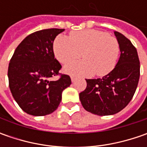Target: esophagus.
<instances>
[{
	"label": "esophagus",
	"instance_id": "34e87169",
	"mask_svg": "<svg viewBox=\"0 0 147 147\" xmlns=\"http://www.w3.org/2000/svg\"><path fill=\"white\" fill-rule=\"evenodd\" d=\"M71 81H72V82H74L76 81V78L74 77H71Z\"/></svg>",
	"mask_w": 147,
	"mask_h": 147
}]
</instances>
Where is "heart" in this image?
Returning a JSON list of instances; mask_svg holds the SVG:
<instances>
[{
  "label": "heart",
  "instance_id": "obj_1",
  "mask_svg": "<svg viewBox=\"0 0 147 147\" xmlns=\"http://www.w3.org/2000/svg\"><path fill=\"white\" fill-rule=\"evenodd\" d=\"M55 58L62 64L78 59L64 67V72L75 77H99L108 74L115 67L119 45L115 37L96 29H88L71 33L69 38L59 35L53 44Z\"/></svg>",
  "mask_w": 147,
  "mask_h": 147
}]
</instances>
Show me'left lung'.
<instances>
[{"mask_svg":"<svg viewBox=\"0 0 147 147\" xmlns=\"http://www.w3.org/2000/svg\"><path fill=\"white\" fill-rule=\"evenodd\" d=\"M120 56L113 70L97 79H86L87 88L79 94L85 110L96 115H112L125 108L138 84L140 62L132 42L115 32Z\"/></svg>","mask_w":147,"mask_h":147,"instance_id":"8db88e82","label":"left lung"}]
</instances>
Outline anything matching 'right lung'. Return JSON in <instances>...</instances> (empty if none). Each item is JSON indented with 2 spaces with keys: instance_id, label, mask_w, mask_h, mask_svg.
Masks as SVG:
<instances>
[{
  "instance_id": "add662e5",
  "label": "right lung",
  "mask_w": 147,
  "mask_h": 147,
  "mask_svg": "<svg viewBox=\"0 0 147 147\" xmlns=\"http://www.w3.org/2000/svg\"><path fill=\"white\" fill-rule=\"evenodd\" d=\"M65 29L50 28L26 37L14 51L8 68L9 86L20 107L28 115L44 116L59 106L62 92L71 84L63 74L57 81L49 80L59 74L61 65L55 59L53 42Z\"/></svg>"
}]
</instances>
